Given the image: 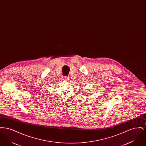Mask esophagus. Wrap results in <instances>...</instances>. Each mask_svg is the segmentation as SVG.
<instances>
[{"mask_svg": "<svg viewBox=\"0 0 146 146\" xmlns=\"http://www.w3.org/2000/svg\"><path fill=\"white\" fill-rule=\"evenodd\" d=\"M63 80H70V77H68V76H63Z\"/></svg>", "mask_w": 146, "mask_h": 146, "instance_id": "1", "label": "esophagus"}]
</instances>
